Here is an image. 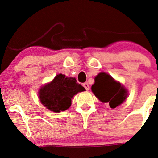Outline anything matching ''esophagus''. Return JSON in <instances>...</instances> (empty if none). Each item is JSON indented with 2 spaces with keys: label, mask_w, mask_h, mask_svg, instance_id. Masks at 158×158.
<instances>
[{
  "label": "esophagus",
  "mask_w": 158,
  "mask_h": 158,
  "mask_svg": "<svg viewBox=\"0 0 158 158\" xmlns=\"http://www.w3.org/2000/svg\"><path fill=\"white\" fill-rule=\"evenodd\" d=\"M83 86L86 89V90H89V86L88 83H84V84H83Z\"/></svg>",
  "instance_id": "esophagus-1"
}]
</instances>
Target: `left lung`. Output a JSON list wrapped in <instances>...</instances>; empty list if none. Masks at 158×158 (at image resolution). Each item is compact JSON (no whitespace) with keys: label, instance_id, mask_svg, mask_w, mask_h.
<instances>
[{"label":"left lung","instance_id":"8db88e82","mask_svg":"<svg viewBox=\"0 0 158 158\" xmlns=\"http://www.w3.org/2000/svg\"><path fill=\"white\" fill-rule=\"evenodd\" d=\"M92 91L101 102L109 103L111 108L120 105L127 95L126 89L105 72H101L95 77Z\"/></svg>","mask_w":158,"mask_h":158}]
</instances>
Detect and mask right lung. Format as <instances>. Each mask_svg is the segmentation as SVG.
<instances>
[{"label": "right lung", "mask_w": 158, "mask_h": 158, "mask_svg": "<svg viewBox=\"0 0 158 158\" xmlns=\"http://www.w3.org/2000/svg\"><path fill=\"white\" fill-rule=\"evenodd\" d=\"M84 90L74 77H67L60 74L51 83L40 89L39 97L47 109L59 113L69 108L74 95Z\"/></svg>", "instance_id": "right-lung-1"}]
</instances>
